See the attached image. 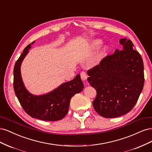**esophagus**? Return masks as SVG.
<instances>
[{"label": "esophagus", "mask_w": 152, "mask_h": 152, "mask_svg": "<svg viewBox=\"0 0 152 152\" xmlns=\"http://www.w3.org/2000/svg\"><path fill=\"white\" fill-rule=\"evenodd\" d=\"M80 77L82 80H86L87 78V75L85 72H82L80 73Z\"/></svg>", "instance_id": "1"}]
</instances>
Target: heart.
<instances>
[{"instance_id": "obj_1", "label": "heart", "mask_w": 152, "mask_h": 152, "mask_svg": "<svg viewBox=\"0 0 152 152\" xmlns=\"http://www.w3.org/2000/svg\"><path fill=\"white\" fill-rule=\"evenodd\" d=\"M102 43V42L100 40L96 39L94 40V42L93 43V48H98V46H99ZM108 52V48L107 45H104V46H103L99 50V54L97 57V61H99L102 60V59H103L106 56H107Z\"/></svg>"}]
</instances>
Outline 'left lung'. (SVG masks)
<instances>
[{"mask_svg":"<svg viewBox=\"0 0 152 152\" xmlns=\"http://www.w3.org/2000/svg\"><path fill=\"white\" fill-rule=\"evenodd\" d=\"M119 41L123 50L116 49L87 71V80L97 92L94 108L105 118L129 112L144 86V65L140 54L133 49L131 40L124 38Z\"/></svg>","mask_w":152,"mask_h":152,"instance_id":"obj_1","label":"left lung"}]
</instances>
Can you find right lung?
Listing matches in <instances>:
<instances>
[{
    "mask_svg": "<svg viewBox=\"0 0 152 152\" xmlns=\"http://www.w3.org/2000/svg\"><path fill=\"white\" fill-rule=\"evenodd\" d=\"M27 45L16 61L14 68V90L16 97L25 112L33 118L45 121H56L66 115L72 96L83 90L84 84L80 75L73 80L61 84L49 93L36 96L25 88L21 75V65L31 48Z\"/></svg>",
    "mask_w": 152,
    "mask_h": 152,
    "instance_id": "right-lung-1",
    "label": "right lung"
}]
</instances>
